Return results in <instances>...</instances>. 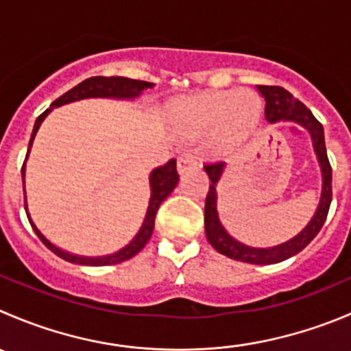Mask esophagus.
Listing matches in <instances>:
<instances>
[{"instance_id":"obj_1","label":"esophagus","mask_w":351,"mask_h":351,"mask_svg":"<svg viewBox=\"0 0 351 351\" xmlns=\"http://www.w3.org/2000/svg\"><path fill=\"white\" fill-rule=\"evenodd\" d=\"M197 162H199V158L195 156V152H185V154L180 156L178 162H176V166H178V173L180 175H183V173H186L189 169L195 168Z\"/></svg>"}]
</instances>
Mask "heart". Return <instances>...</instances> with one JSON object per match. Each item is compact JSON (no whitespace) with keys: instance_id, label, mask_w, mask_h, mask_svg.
<instances>
[{"instance_id":"1","label":"heart","mask_w":351,"mask_h":351,"mask_svg":"<svg viewBox=\"0 0 351 351\" xmlns=\"http://www.w3.org/2000/svg\"><path fill=\"white\" fill-rule=\"evenodd\" d=\"M182 114L193 128L207 130L217 125L219 151L240 145L261 120V101L248 90H217L192 97L182 104Z\"/></svg>"}]
</instances>
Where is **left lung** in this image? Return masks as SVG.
Returning <instances> with one entry per match:
<instances>
[{"label": "left lung", "mask_w": 351, "mask_h": 351, "mask_svg": "<svg viewBox=\"0 0 351 351\" xmlns=\"http://www.w3.org/2000/svg\"><path fill=\"white\" fill-rule=\"evenodd\" d=\"M258 93L266 99V120L269 123H276V121H293L304 127L305 130L311 134L312 144H314L315 156H317L319 166H321L322 173V190H321V200L315 209V214L312 219L308 221L307 226L293 237L291 240L285 241V243L276 245V247L269 248H255L248 247V245L240 243L234 240L219 221V214H217V192L216 185L219 182L221 175L224 171V162H214V165H206L207 176L210 180L209 192L206 197V214H204V223H206V237L209 243L216 248L219 254L226 255V257L234 258V261L248 262V264H276V262L287 261V258L293 257L298 252L304 250L321 231L322 224H324L326 217H328L329 206H331L332 199V169L329 165L328 152H326V142H324V128L322 125L315 120L314 114L311 113L304 103L295 99L287 89L278 87V85H257Z\"/></svg>", "instance_id": "left-lung-1"}]
</instances>
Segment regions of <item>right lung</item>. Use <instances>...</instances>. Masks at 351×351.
Segmentation results:
<instances>
[{
  "label": "right lung",
  "mask_w": 351,
  "mask_h": 351,
  "mask_svg": "<svg viewBox=\"0 0 351 351\" xmlns=\"http://www.w3.org/2000/svg\"><path fill=\"white\" fill-rule=\"evenodd\" d=\"M154 84L144 80H134V78L127 77H90L87 80L80 82L78 85H75L73 89H70L68 93H64L63 96L58 97L53 104L49 106V110L44 111L39 118L36 120L34 125L32 137L29 142V151H27V158H29L30 147H32V142L36 138L37 130H39L40 123L44 121V118L47 117V113H51V110L54 108H60L63 104L75 103V101L80 99H89V97H110V99H135L142 94V90L152 89ZM22 180L23 185H25V162L22 166ZM178 183V173H176V161L175 159H169L165 166H159V168L152 169L151 176H149V185H151V199H149V207L147 213H145L144 223H142L141 230L135 234L134 240L123 247L121 250L114 252V254L103 255V257H84V255H75L70 254L66 250H61L60 247H56L54 243H51L46 237L39 231V228L34 224L32 217H30L29 209H27V197H25V186H23V197H25V213L29 217V223L32 226V230L36 231V234L39 237V240L49 248L53 254H56L58 257H61L63 261L71 262V264H80V266H113V264H120V262L128 261L134 255H137L142 248L145 247V243L151 238L152 230H154V219L156 213H158L159 206H161L162 200L173 192V189Z\"/></svg>",
  "instance_id": "add662e5"
}]
</instances>
